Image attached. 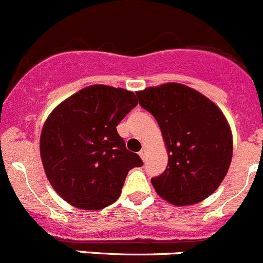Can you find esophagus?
<instances>
[{
  "instance_id": "esophagus-1",
  "label": "esophagus",
  "mask_w": 263,
  "mask_h": 263,
  "mask_svg": "<svg viewBox=\"0 0 263 263\" xmlns=\"http://www.w3.org/2000/svg\"><path fill=\"white\" fill-rule=\"evenodd\" d=\"M139 156H141V159L144 161V160H146V156H147V151H146V149L142 148L141 151H139Z\"/></svg>"
}]
</instances>
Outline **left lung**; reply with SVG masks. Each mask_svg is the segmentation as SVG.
Masks as SVG:
<instances>
[{"label":"left lung","mask_w":263,"mask_h":263,"mask_svg":"<svg viewBox=\"0 0 263 263\" xmlns=\"http://www.w3.org/2000/svg\"><path fill=\"white\" fill-rule=\"evenodd\" d=\"M136 94L156 119L166 146V169L151 179L157 195L177 206L211 196L232 159L231 129L221 109L201 92L177 82Z\"/></svg>","instance_id":"1"}]
</instances>
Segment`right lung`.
<instances>
[{"label": "right lung", "mask_w": 263, "mask_h": 263, "mask_svg": "<svg viewBox=\"0 0 263 263\" xmlns=\"http://www.w3.org/2000/svg\"><path fill=\"white\" fill-rule=\"evenodd\" d=\"M137 104L133 91L91 85L49 115L40 138L42 165L68 204L85 211L106 208L119 199L127 172L143 165L116 130Z\"/></svg>", "instance_id": "1"}]
</instances>
